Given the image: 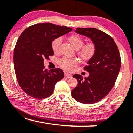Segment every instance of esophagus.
<instances>
[{
  "mask_svg": "<svg viewBox=\"0 0 133 133\" xmlns=\"http://www.w3.org/2000/svg\"><path fill=\"white\" fill-rule=\"evenodd\" d=\"M65 76L66 78H71L72 77V75L71 74L68 73V72H65Z\"/></svg>",
  "mask_w": 133,
  "mask_h": 133,
  "instance_id": "1",
  "label": "esophagus"
}]
</instances>
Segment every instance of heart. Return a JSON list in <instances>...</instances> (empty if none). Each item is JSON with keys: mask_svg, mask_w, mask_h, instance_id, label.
Segmentation results:
<instances>
[{"mask_svg": "<svg viewBox=\"0 0 133 133\" xmlns=\"http://www.w3.org/2000/svg\"><path fill=\"white\" fill-rule=\"evenodd\" d=\"M68 39L74 48L77 50V54L82 61L85 62L89 61L95 56L97 48L96 43L93 42H90L83 45L84 40L81 36L76 34L70 36ZM61 43V37L56 38L52 42L51 48L54 53H57L59 51ZM58 63L61 68L65 70L70 71L77 65V62L76 59L63 57L59 60Z\"/></svg>", "mask_w": 133, "mask_h": 133, "instance_id": "obj_1", "label": "heart"}]
</instances>
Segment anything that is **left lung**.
Here are the masks:
<instances>
[{"instance_id":"1","label":"left lung","mask_w":133,"mask_h":133,"mask_svg":"<svg viewBox=\"0 0 133 133\" xmlns=\"http://www.w3.org/2000/svg\"><path fill=\"white\" fill-rule=\"evenodd\" d=\"M75 31L90 37L97 50L94 57L83 70L89 72L83 79L79 74L73 75L77 85L71 91L72 97L84 104H92L103 99L113 88L121 68V55L111 36L94 28H77Z\"/></svg>"}]
</instances>
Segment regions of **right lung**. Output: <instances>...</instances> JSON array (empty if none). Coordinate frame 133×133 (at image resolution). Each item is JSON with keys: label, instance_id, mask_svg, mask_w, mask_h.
<instances>
[{"label": "right lung", "instance_id": "obj_1", "mask_svg": "<svg viewBox=\"0 0 133 133\" xmlns=\"http://www.w3.org/2000/svg\"><path fill=\"white\" fill-rule=\"evenodd\" d=\"M72 30L51 23H37L19 36L14 50V67L18 83L28 95L37 99L47 98L53 93L56 83L64 77L61 68L45 69L43 61L53 56V40Z\"/></svg>", "mask_w": 133, "mask_h": 133}]
</instances>
